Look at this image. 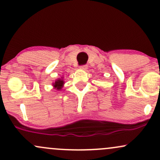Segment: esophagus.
I'll return each mask as SVG.
<instances>
[{
    "instance_id": "1",
    "label": "esophagus",
    "mask_w": 160,
    "mask_h": 160,
    "mask_svg": "<svg viewBox=\"0 0 160 160\" xmlns=\"http://www.w3.org/2000/svg\"><path fill=\"white\" fill-rule=\"evenodd\" d=\"M80 68H81L82 70H83V71H86V70L88 69V66L86 65H81V66H80Z\"/></svg>"
}]
</instances>
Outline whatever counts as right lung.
I'll return each instance as SVG.
<instances>
[{"label":"right lung","mask_w":160,"mask_h":160,"mask_svg":"<svg viewBox=\"0 0 160 160\" xmlns=\"http://www.w3.org/2000/svg\"><path fill=\"white\" fill-rule=\"evenodd\" d=\"M64 85V80L62 79H58L56 80V82L53 83V86L55 87V89H56L57 90H60L62 89V87Z\"/></svg>","instance_id":"right-lung-1"}]
</instances>
